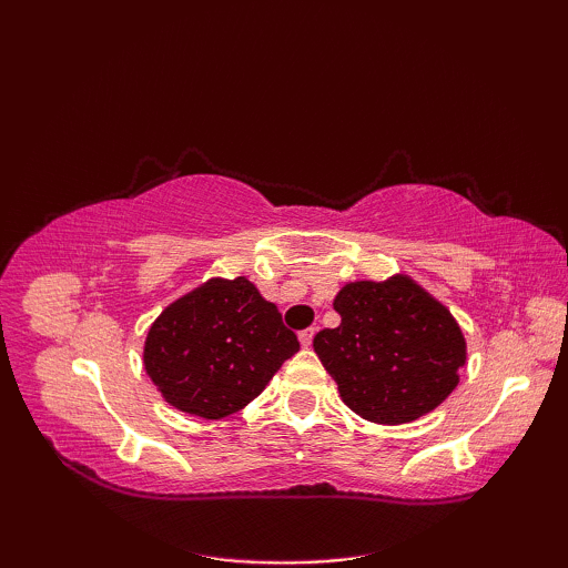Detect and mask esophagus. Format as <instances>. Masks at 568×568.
Returning <instances> with one entry per match:
<instances>
[{"label":"esophagus","instance_id":"1","mask_svg":"<svg viewBox=\"0 0 568 568\" xmlns=\"http://www.w3.org/2000/svg\"><path fill=\"white\" fill-rule=\"evenodd\" d=\"M300 336V344H303V346H312V339H315V329H303V332H300L297 334Z\"/></svg>","mask_w":568,"mask_h":568}]
</instances>
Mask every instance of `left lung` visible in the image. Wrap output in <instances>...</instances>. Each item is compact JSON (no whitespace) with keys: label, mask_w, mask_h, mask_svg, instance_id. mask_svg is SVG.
Returning <instances> with one entry per match:
<instances>
[{"label":"left lung","mask_w":568,"mask_h":568,"mask_svg":"<svg viewBox=\"0 0 568 568\" xmlns=\"http://www.w3.org/2000/svg\"><path fill=\"white\" fill-rule=\"evenodd\" d=\"M336 329L312 346L342 400L378 425L413 422L446 400L466 364L458 324L409 277L348 283L334 300Z\"/></svg>","instance_id":"8db88e82"}]
</instances>
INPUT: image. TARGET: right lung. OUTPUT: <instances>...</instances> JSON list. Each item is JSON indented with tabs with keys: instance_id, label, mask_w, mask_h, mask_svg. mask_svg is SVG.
I'll return each instance as SVG.
<instances>
[{
	"instance_id": "right-lung-1",
	"label": "right lung",
	"mask_w": 568,
	"mask_h": 568,
	"mask_svg": "<svg viewBox=\"0 0 568 568\" xmlns=\"http://www.w3.org/2000/svg\"><path fill=\"white\" fill-rule=\"evenodd\" d=\"M297 352L277 307L236 277L210 281L168 307L146 336L143 364L168 403L220 419L248 405Z\"/></svg>"
}]
</instances>
